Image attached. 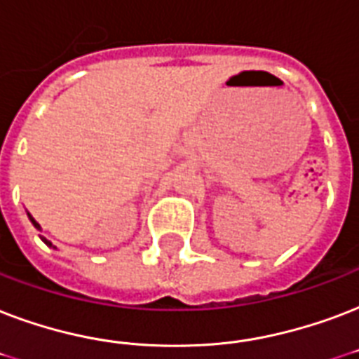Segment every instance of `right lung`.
I'll return each mask as SVG.
<instances>
[{
  "label": "right lung",
  "instance_id": "add662e5",
  "mask_svg": "<svg viewBox=\"0 0 359 359\" xmlns=\"http://www.w3.org/2000/svg\"><path fill=\"white\" fill-rule=\"evenodd\" d=\"M29 219H31V222H33V225H35L36 229H41V225L36 224V222H35V218H33V216H31V214H29ZM42 240H44V242H46V244H48V245H52V242H48V240H46V238H42Z\"/></svg>",
  "mask_w": 359,
  "mask_h": 359
}]
</instances>
